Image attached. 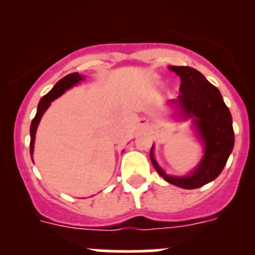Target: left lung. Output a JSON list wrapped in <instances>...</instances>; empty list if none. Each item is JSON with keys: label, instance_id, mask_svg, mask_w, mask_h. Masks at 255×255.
Instances as JSON below:
<instances>
[{"label": "left lung", "instance_id": "8db88e82", "mask_svg": "<svg viewBox=\"0 0 255 255\" xmlns=\"http://www.w3.org/2000/svg\"><path fill=\"white\" fill-rule=\"evenodd\" d=\"M168 69L181 80V93L177 100L170 101V105L177 106L182 119L193 117L198 135L204 144V155L198 167L189 176L182 177L170 176L159 167L153 157V147L150 161L167 182L182 189H197L213 181L224 170L235 141L233 117L220 91L203 74L189 66H168Z\"/></svg>", "mask_w": 255, "mask_h": 255}]
</instances>
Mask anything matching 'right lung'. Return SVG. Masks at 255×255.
<instances>
[{
	"instance_id": "right-lung-1",
	"label": "right lung",
	"mask_w": 255,
	"mask_h": 255,
	"mask_svg": "<svg viewBox=\"0 0 255 255\" xmlns=\"http://www.w3.org/2000/svg\"><path fill=\"white\" fill-rule=\"evenodd\" d=\"M80 80H83V76L79 75L78 73L69 74V75H66L65 78L61 79V80H58V82L56 83L55 87L52 88L51 91H49L46 96L42 97V100H40L39 105H38L37 115H35V117L33 119L30 125V155L33 154V150H34L35 131H37L38 124H39L40 119H42L43 114L46 112V110L49 107L52 101H55L56 98H58V97H60L62 93H65L69 88L78 84Z\"/></svg>"
}]
</instances>
